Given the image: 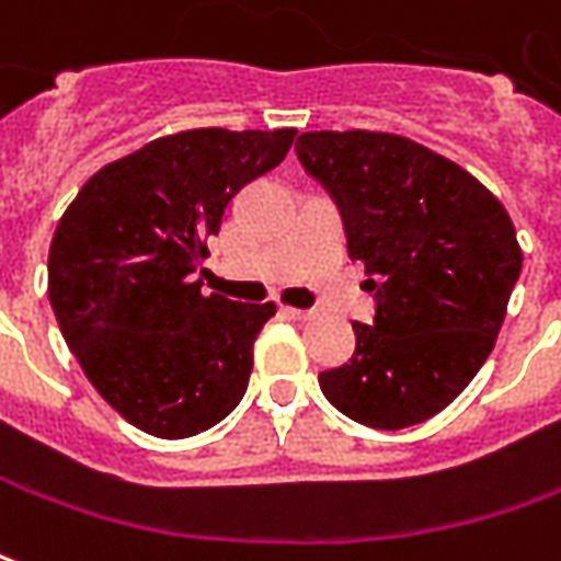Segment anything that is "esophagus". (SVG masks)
<instances>
[{
    "mask_svg": "<svg viewBox=\"0 0 561 561\" xmlns=\"http://www.w3.org/2000/svg\"><path fill=\"white\" fill-rule=\"evenodd\" d=\"M285 312H288V316H291V319H297V321H307V319H312V316H316L312 309H297V307H285Z\"/></svg>",
    "mask_w": 561,
    "mask_h": 561,
    "instance_id": "esophagus-1",
    "label": "esophagus"
}]
</instances>
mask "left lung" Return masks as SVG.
<instances>
[{"label":"left lung","mask_w":561,"mask_h":561,"mask_svg":"<svg viewBox=\"0 0 561 561\" xmlns=\"http://www.w3.org/2000/svg\"><path fill=\"white\" fill-rule=\"evenodd\" d=\"M297 160L334 199L364 261L374 321L324 398L367 428L398 431L453 403L495 346L519 270L511 215L471 172L391 133H304Z\"/></svg>","instance_id":"8db88e82"}]
</instances>
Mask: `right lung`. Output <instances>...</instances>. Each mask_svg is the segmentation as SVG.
Listing matches in <instances>:
<instances>
[{
    "label": "right lung",
    "instance_id": "add662e5",
    "mask_svg": "<svg viewBox=\"0 0 561 561\" xmlns=\"http://www.w3.org/2000/svg\"><path fill=\"white\" fill-rule=\"evenodd\" d=\"M294 130H185L108 163L62 213L48 297L62 340L121 416L163 440L242 401L273 304L203 294L206 240L230 199L279 167Z\"/></svg>",
    "mask_w": 561,
    "mask_h": 561
}]
</instances>
